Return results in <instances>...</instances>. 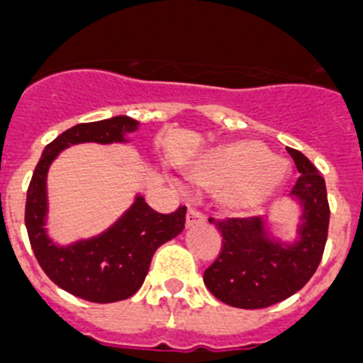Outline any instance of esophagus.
I'll return each instance as SVG.
<instances>
[{"label":"esophagus","mask_w":363,"mask_h":363,"mask_svg":"<svg viewBox=\"0 0 363 363\" xmlns=\"http://www.w3.org/2000/svg\"><path fill=\"white\" fill-rule=\"evenodd\" d=\"M206 217L202 213H199L197 210H191L189 208L188 213H186V228H194V226H201L204 224Z\"/></svg>","instance_id":"esophagus-1"}]
</instances>
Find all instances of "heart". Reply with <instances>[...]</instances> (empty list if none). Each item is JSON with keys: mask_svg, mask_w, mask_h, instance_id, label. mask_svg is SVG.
I'll list each match as a JSON object with an SVG mask.
<instances>
[{"mask_svg": "<svg viewBox=\"0 0 363 363\" xmlns=\"http://www.w3.org/2000/svg\"><path fill=\"white\" fill-rule=\"evenodd\" d=\"M188 175L197 188L217 191L224 213L246 217L279 194L287 166L262 143L242 139L208 150L189 166Z\"/></svg>", "mask_w": 363, "mask_h": 363, "instance_id": "1", "label": "heart"}]
</instances>
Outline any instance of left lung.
<instances>
[{
	"mask_svg": "<svg viewBox=\"0 0 363 363\" xmlns=\"http://www.w3.org/2000/svg\"><path fill=\"white\" fill-rule=\"evenodd\" d=\"M298 169L289 197L300 217L293 240L271 231L267 217L215 220L222 250L204 271V284L220 302L240 309H260L289 298L315 275L329 228V202L324 177L302 152L287 148Z\"/></svg>",
	"mask_w": 363,
	"mask_h": 363,
	"instance_id": "1",
	"label": "left lung"
}]
</instances>
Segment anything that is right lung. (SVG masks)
<instances>
[{"instance_id":"1","label":"right lung","mask_w":363,"mask_h":363,"mask_svg":"<svg viewBox=\"0 0 363 363\" xmlns=\"http://www.w3.org/2000/svg\"><path fill=\"white\" fill-rule=\"evenodd\" d=\"M137 128L139 121L128 116L72 126L43 150L28 186L25 224L39 266L61 289L88 302H117L139 291L153 253L184 230L186 208L181 206L169 215L157 213L137 194L132 206L108 230L61 246L52 240L47 230L48 169L70 146L83 143L125 145L128 143L126 135Z\"/></svg>"}]
</instances>
